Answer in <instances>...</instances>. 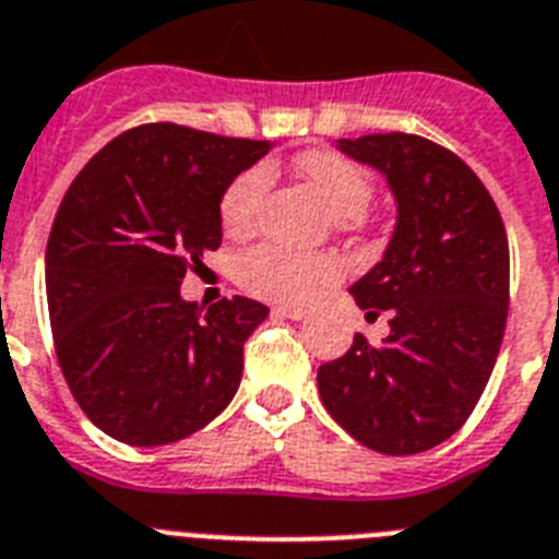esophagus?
<instances>
[{"instance_id": "34e87169", "label": "esophagus", "mask_w": 559, "mask_h": 559, "mask_svg": "<svg viewBox=\"0 0 559 559\" xmlns=\"http://www.w3.org/2000/svg\"><path fill=\"white\" fill-rule=\"evenodd\" d=\"M275 312L284 318H293V321H301V318L309 316L307 307H295V304H281V307H275Z\"/></svg>"}]
</instances>
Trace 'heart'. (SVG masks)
Here are the masks:
<instances>
[{"label":"heart","mask_w":559,"mask_h":559,"mask_svg":"<svg viewBox=\"0 0 559 559\" xmlns=\"http://www.w3.org/2000/svg\"><path fill=\"white\" fill-rule=\"evenodd\" d=\"M298 170L321 192L341 227L360 224L364 210L372 201V178L358 164L332 150H309L298 158ZM270 167L255 164L229 181L218 207L227 233L241 236L255 224L258 210L270 190ZM236 275L238 284L258 298L304 301L341 275V261L330 252H301L284 243H258L238 255Z\"/></svg>","instance_id":"b5f03b06"}]
</instances>
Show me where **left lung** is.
Returning a JSON list of instances; mask_svg holds the SVG:
<instances>
[{"mask_svg": "<svg viewBox=\"0 0 559 559\" xmlns=\"http://www.w3.org/2000/svg\"><path fill=\"white\" fill-rule=\"evenodd\" d=\"M386 176L397 224L381 264L349 293L386 312L381 344L355 335L318 367V392L352 438L383 454L438 447L468 420L495 369L509 316V238L495 199L452 150L412 133L341 139Z\"/></svg>", "mask_w": 559, "mask_h": 559, "instance_id": "8db88e82", "label": "left lung"}]
</instances>
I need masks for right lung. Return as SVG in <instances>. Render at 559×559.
Segmentation results:
<instances>
[{
    "instance_id": "1",
    "label": "right lung",
    "mask_w": 559,
    "mask_h": 559,
    "mask_svg": "<svg viewBox=\"0 0 559 559\" xmlns=\"http://www.w3.org/2000/svg\"><path fill=\"white\" fill-rule=\"evenodd\" d=\"M266 150L156 121L116 135L64 192L45 252L50 330L70 392L110 438L176 443L236 395L270 309L243 295L204 309L178 287L222 247L224 190Z\"/></svg>"
}]
</instances>
